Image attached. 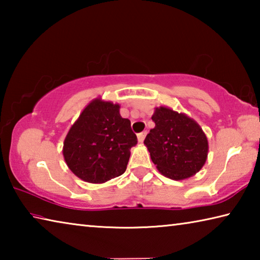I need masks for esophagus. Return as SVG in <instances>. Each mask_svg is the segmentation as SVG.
I'll list each match as a JSON object with an SVG mask.
<instances>
[{"instance_id":"esophagus-1","label":"esophagus","mask_w":260,"mask_h":260,"mask_svg":"<svg viewBox=\"0 0 260 260\" xmlns=\"http://www.w3.org/2000/svg\"><path fill=\"white\" fill-rule=\"evenodd\" d=\"M146 135H147V132H146V131L141 132V133H139V134H138V141H139L140 143H142V142H143L144 139H146Z\"/></svg>"}]
</instances>
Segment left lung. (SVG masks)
<instances>
[{
	"label": "left lung",
	"mask_w": 260,
	"mask_h": 260,
	"mask_svg": "<svg viewBox=\"0 0 260 260\" xmlns=\"http://www.w3.org/2000/svg\"><path fill=\"white\" fill-rule=\"evenodd\" d=\"M155 127L144 140L158 171L172 180L195 175L204 166L209 142L202 127L186 113L167 107L155 109Z\"/></svg>",
	"instance_id": "obj_1"
}]
</instances>
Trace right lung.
Here are the masks:
<instances>
[{
    "mask_svg": "<svg viewBox=\"0 0 260 260\" xmlns=\"http://www.w3.org/2000/svg\"><path fill=\"white\" fill-rule=\"evenodd\" d=\"M119 109V104L110 101L93 100L64 140L65 162L83 181L104 183L126 171L131 148L138 139Z\"/></svg>",
    "mask_w": 260,
    "mask_h": 260,
    "instance_id": "obj_1",
    "label": "right lung"
}]
</instances>
